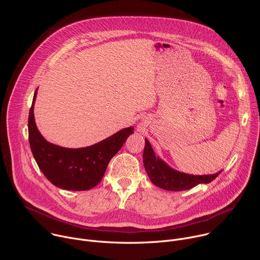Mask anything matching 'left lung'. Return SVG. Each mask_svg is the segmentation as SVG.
Masks as SVG:
<instances>
[{
  "mask_svg": "<svg viewBox=\"0 0 260 260\" xmlns=\"http://www.w3.org/2000/svg\"><path fill=\"white\" fill-rule=\"evenodd\" d=\"M143 162L151 182L159 188L171 191L187 190L197 186L198 184L210 183L221 173L220 171L214 175L193 176L177 172L168 167L161 159L156 158L152 147L147 139H145Z\"/></svg>",
  "mask_w": 260,
  "mask_h": 260,
  "instance_id": "left-lung-1",
  "label": "left lung"
}]
</instances>
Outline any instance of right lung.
<instances>
[{
  "instance_id": "obj_1",
  "label": "right lung",
  "mask_w": 260,
  "mask_h": 260,
  "mask_svg": "<svg viewBox=\"0 0 260 260\" xmlns=\"http://www.w3.org/2000/svg\"><path fill=\"white\" fill-rule=\"evenodd\" d=\"M32 104L28 114V141L34 158L44 176L56 187L68 190H88L100 183L109 161L122 147L133 127L89 147L69 149L47 142L39 133L34 118Z\"/></svg>"
}]
</instances>
